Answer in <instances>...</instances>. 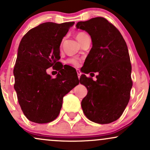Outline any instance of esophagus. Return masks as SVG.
<instances>
[{
	"label": "esophagus",
	"mask_w": 150,
	"mask_h": 150,
	"mask_svg": "<svg viewBox=\"0 0 150 150\" xmlns=\"http://www.w3.org/2000/svg\"><path fill=\"white\" fill-rule=\"evenodd\" d=\"M76 71H77V75H78V78H80V75H82V73H81L80 70H79V69H77V70H76Z\"/></svg>",
	"instance_id": "1"
}]
</instances>
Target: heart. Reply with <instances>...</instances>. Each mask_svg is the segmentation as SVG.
<instances>
[{
  "mask_svg": "<svg viewBox=\"0 0 150 150\" xmlns=\"http://www.w3.org/2000/svg\"><path fill=\"white\" fill-rule=\"evenodd\" d=\"M86 34L83 33V32H79L76 34V39H77V41H79L80 39L82 38L83 36H85ZM68 63H71L75 66H77L79 65V60L77 59V58H73V59H70L68 61Z\"/></svg>",
  "mask_w": 150,
  "mask_h": 150,
  "instance_id": "b5f03b06",
  "label": "heart"
}]
</instances>
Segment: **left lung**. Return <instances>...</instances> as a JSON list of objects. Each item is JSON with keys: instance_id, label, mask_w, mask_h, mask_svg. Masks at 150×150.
Instances as JSON below:
<instances>
[{"instance_id": "left-lung-1", "label": "left lung", "mask_w": 150, "mask_h": 150, "mask_svg": "<svg viewBox=\"0 0 150 150\" xmlns=\"http://www.w3.org/2000/svg\"><path fill=\"white\" fill-rule=\"evenodd\" d=\"M76 27L90 35L92 47L86 58L83 73L98 72L97 80L80 76L87 87V96L81 102L87 118L100 124L120 118L130 99L132 82L128 46L123 36L104 18L79 22Z\"/></svg>"}]
</instances>
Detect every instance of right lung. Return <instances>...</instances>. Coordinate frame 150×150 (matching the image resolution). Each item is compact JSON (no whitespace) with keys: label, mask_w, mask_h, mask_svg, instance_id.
Listing matches in <instances>:
<instances>
[{"label":"right lung","mask_w":150,"mask_h":150,"mask_svg":"<svg viewBox=\"0 0 150 150\" xmlns=\"http://www.w3.org/2000/svg\"><path fill=\"white\" fill-rule=\"evenodd\" d=\"M75 22H44L32 29L19 45L14 70V88L25 116L46 123L57 118L63 98L80 82L75 69L56 67L55 78L46 69L60 64L62 39Z\"/></svg>","instance_id":"add662e5"}]
</instances>
